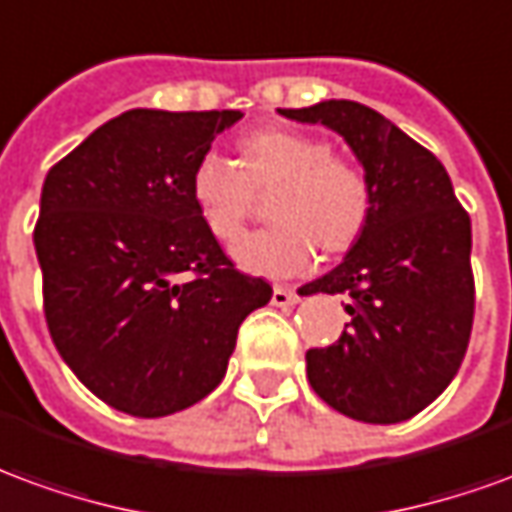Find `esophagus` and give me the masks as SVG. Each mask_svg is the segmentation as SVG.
Segmentation results:
<instances>
[{
	"label": "esophagus",
	"mask_w": 512,
	"mask_h": 512,
	"mask_svg": "<svg viewBox=\"0 0 512 512\" xmlns=\"http://www.w3.org/2000/svg\"><path fill=\"white\" fill-rule=\"evenodd\" d=\"M271 302L277 307H291L299 302V293L291 291V288H282V285H277L274 291H271Z\"/></svg>",
	"instance_id": "esophagus-1"
}]
</instances>
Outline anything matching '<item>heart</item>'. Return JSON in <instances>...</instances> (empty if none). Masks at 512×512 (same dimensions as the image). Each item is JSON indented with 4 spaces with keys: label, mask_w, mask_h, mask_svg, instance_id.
<instances>
[{
    "label": "heart",
    "mask_w": 512,
    "mask_h": 512,
    "mask_svg": "<svg viewBox=\"0 0 512 512\" xmlns=\"http://www.w3.org/2000/svg\"><path fill=\"white\" fill-rule=\"evenodd\" d=\"M268 196L271 224L244 235L232 255L266 277L302 274L316 249L338 255L360 241L374 210V182L324 138L296 130H260L241 138L238 163L205 152L191 171V199L213 238L244 230L255 194Z\"/></svg>",
    "instance_id": "obj_1"
}]
</instances>
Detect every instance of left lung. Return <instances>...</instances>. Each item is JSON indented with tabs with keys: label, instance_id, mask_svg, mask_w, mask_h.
Wrapping results in <instances>:
<instances>
[{
	"label": "left lung",
	"instance_id": "left-lung-1",
	"mask_svg": "<svg viewBox=\"0 0 512 512\" xmlns=\"http://www.w3.org/2000/svg\"><path fill=\"white\" fill-rule=\"evenodd\" d=\"M285 119L324 124L374 182V210L341 266L302 293H346L341 338L307 349V380L343 416L396 424L455 380L474 324L471 219L441 160L377 110L346 99Z\"/></svg>",
	"mask_w": 512,
	"mask_h": 512
}]
</instances>
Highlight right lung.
Here are the masks:
<instances>
[{"instance_id":"obj_1","label":"right lung","mask_w":512,"mask_h":512,"mask_svg":"<svg viewBox=\"0 0 512 512\" xmlns=\"http://www.w3.org/2000/svg\"><path fill=\"white\" fill-rule=\"evenodd\" d=\"M241 110H127L55 163L32 232L49 335L77 380L138 418L213 391L271 285L238 271L191 199V171Z\"/></svg>"}]
</instances>
